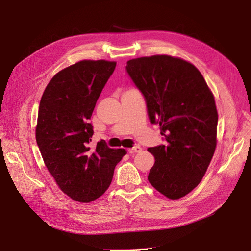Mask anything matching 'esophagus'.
I'll return each mask as SVG.
<instances>
[{"instance_id": "obj_1", "label": "esophagus", "mask_w": 251, "mask_h": 251, "mask_svg": "<svg viewBox=\"0 0 251 251\" xmlns=\"http://www.w3.org/2000/svg\"><path fill=\"white\" fill-rule=\"evenodd\" d=\"M142 151V149L139 147V146H136V147H133L131 149H128V152L129 153H136V152H140Z\"/></svg>"}]
</instances>
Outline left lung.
Returning <instances> with one entry per match:
<instances>
[{
	"mask_svg": "<svg viewBox=\"0 0 251 251\" xmlns=\"http://www.w3.org/2000/svg\"><path fill=\"white\" fill-rule=\"evenodd\" d=\"M129 76L146 98L151 123H159L167 143L150 148L154 165L151 185L179 200L202 180L217 147L218 112L212 90L193 64L153 55L129 60Z\"/></svg>",
	"mask_w": 251,
	"mask_h": 251,
	"instance_id": "8db88e82",
	"label": "left lung"
}]
</instances>
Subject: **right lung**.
I'll list each match as a JSON object with an SVG mask.
<instances>
[{"label": "right lung", "mask_w": 251, "mask_h": 251, "mask_svg": "<svg viewBox=\"0 0 251 251\" xmlns=\"http://www.w3.org/2000/svg\"><path fill=\"white\" fill-rule=\"evenodd\" d=\"M116 64L82 60L68 66L50 79L39 103L35 138L45 165L60 189L79 202L105 192L127 153L102 141L89 147L94 130L88 120Z\"/></svg>", "instance_id": "right-lung-1"}]
</instances>
